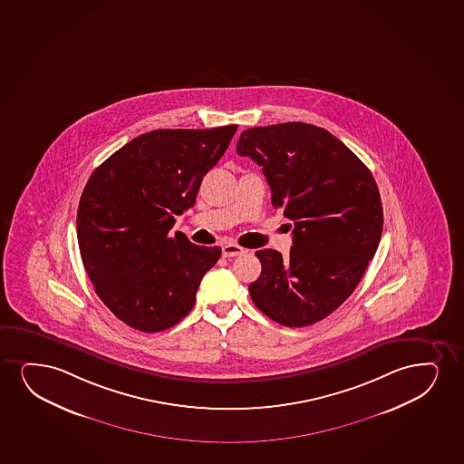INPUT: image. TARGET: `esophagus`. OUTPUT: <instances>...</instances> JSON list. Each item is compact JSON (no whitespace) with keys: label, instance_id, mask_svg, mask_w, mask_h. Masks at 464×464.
I'll list each match as a JSON object with an SVG mask.
<instances>
[{"label":"esophagus","instance_id":"obj_1","mask_svg":"<svg viewBox=\"0 0 464 464\" xmlns=\"http://www.w3.org/2000/svg\"><path fill=\"white\" fill-rule=\"evenodd\" d=\"M246 253V249H243V247L238 246V245H224L223 246V256L224 257H238V256H243V254Z\"/></svg>","mask_w":464,"mask_h":464}]
</instances>
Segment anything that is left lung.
Wrapping results in <instances>:
<instances>
[{
    "label": "left lung",
    "mask_w": 464,
    "mask_h": 464,
    "mask_svg": "<svg viewBox=\"0 0 464 464\" xmlns=\"http://www.w3.org/2000/svg\"><path fill=\"white\" fill-rule=\"evenodd\" d=\"M237 153L262 168L273 206L295 224L290 257L256 253L262 273L249 284L251 299L288 328L320 322L354 292L380 245L375 179L341 140L311 123L253 127Z\"/></svg>",
    "instance_id": "left-lung-1"
}]
</instances>
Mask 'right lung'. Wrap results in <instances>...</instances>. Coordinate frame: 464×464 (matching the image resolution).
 <instances>
[{"instance_id":"1","label":"right lung","mask_w":464,"mask_h":464,"mask_svg":"<svg viewBox=\"0 0 464 464\" xmlns=\"http://www.w3.org/2000/svg\"><path fill=\"white\" fill-rule=\"evenodd\" d=\"M237 129L153 130L89 177L77 213L82 265L103 304L131 328L159 333L193 309L221 249L170 229L174 217L194 206Z\"/></svg>"}]
</instances>
